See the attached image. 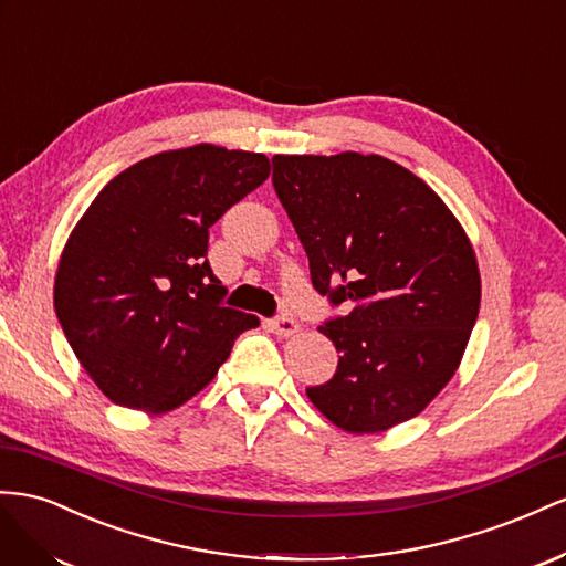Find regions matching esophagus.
<instances>
[{
    "instance_id": "34e87169",
    "label": "esophagus",
    "mask_w": 566,
    "mask_h": 566,
    "mask_svg": "<svg viewBox=\"0 0 566 566\" xmlns=\"http://www.w3.org/2000/svg\"><path fill=\"white\" fill-rule=\"evenodd\" d=\"M270 329L274 332V334H280V336H292V334H296L298 332V322L294 319V317H289V315H280V317H272L270 322Z\"/></svg>"
}]
</instances>
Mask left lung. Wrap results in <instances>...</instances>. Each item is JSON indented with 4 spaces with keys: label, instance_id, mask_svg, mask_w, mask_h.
<instances>
[{
    "label": "left lung",
    "instance_id": "1",
    "mask_svg": "<svg viewBox=\"0 0 566 566\" xmlns=\"http://www.w3.org/2000/svg\"><path fill=\"white\" fill-rule=\"evenodd\" d=\"M272 185L311 280L350 311L322 334L342 353L305 389L338 429L377 433L422 412L455 375L479 315L470 239L417 175L384 156H274Z\"/></svg>",
    "mask_w": 566,
    "mask_h": 566
}]
</instances>
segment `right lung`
Wrapping results in <instances>:
<instances>
[{
	"label": "right lung",
	"mask_w": 566,
	"mask_h": 566,
	"mask_svg": "<svg viewBox=\"0 0 566 566\" xmlns=\"http://www.w3.org/2000/svg\"><path fill=\"white\" fill-rule=\"evenodd\" d=\"M270 175L263 154L164 151L96 193L61 253L54 308L80 365L123 408L197 396L258 317L224 308L208 228Z\"/></svg>",
	"instance_id": "obj_1"
}]
</instances>
